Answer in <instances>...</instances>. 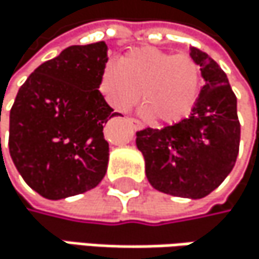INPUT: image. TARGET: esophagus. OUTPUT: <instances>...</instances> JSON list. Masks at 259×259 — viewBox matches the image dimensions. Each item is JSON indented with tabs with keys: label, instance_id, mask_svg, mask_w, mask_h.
Listing matches in <instances>:
<instances>
[{
	"label": "esophagus",
	"instance_id": "esophagus-1",
	"mask_svg": "<svg viewBox=\"0 0 259 259\" xmlns=\"http://www.w3.org/2000/svg\"><path fill=\"white\" fill-rule=\"evenodd\" d=\"M127 122L132 125V128H134V131H141V128L144 127V124H143L141 121L135 119V118H127Z\"/></svg>",
	"mask_w": 259,
	"mask_h": 259
}]
</instances>
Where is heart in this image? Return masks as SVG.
<instances>
[{
  "label": "heart",
  "mask_w": 259,
  "mask_h": 259,
  "mask_svg": "<svg viewBox=\"0 0 259 259\" xmlns=\"http://www.w3.org/2000/svg\"><path fill=\"white\" fill-rule=\"evenodd\" d=\"M201 82L196 61L155 47L127 52L118 63H107L100 89L118 112H127L140 98L143 113L156 121L177 122L193 107Z\"/></svg>",
  "instance_id": "obj_1"
}]
</instances>
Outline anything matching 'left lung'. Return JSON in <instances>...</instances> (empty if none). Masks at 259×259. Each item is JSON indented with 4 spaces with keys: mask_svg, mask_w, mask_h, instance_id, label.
Returning a JSON list of instances; mask_svg holds the SVG:
<instances>
[{
    "mask_svg": "<svg viewBox=\"0 0 259 259\" xmlns=\"http://www.w3.org/2000/svg\"><path fill=\"white\" fill-rule=\"evenodd\" d=\"M204 79L189 118L162 128L137 132V147L146 161L153 189L199 199L213 192L232 172L239 150L236 97L223 69L196 47H190Z\"/></svg>",
    "mask_w": 259,
    "mask_h": 259,
    "instance_id": "1",
    "label": "left lung"
}]
</instances>
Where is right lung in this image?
I'll list each match as a JSON object with an SVG mask.
<instances>
[{
  "label": "right lung",
  "instance_id": "obj_1",
  "mask_svg": "<svg viewBox=\"0 0 259 259\" xmlns=\"http://www.w3.org/2000/svg\"><path fill=\"white\" fill-rule=\"evenodd\" d=\"M106 63L104 41L70 46L35 69L18 90L9 152L27 186L47 199L84 193L107 172L103 128L119 113L98 90Z\"/></svg>",
  "mask_w": 259,
  "mask_h": 259
}]
</instances>
